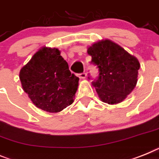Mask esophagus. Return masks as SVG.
<instances>
[{"label":"esophagus","mask_w":159,"mask_h":159,"mask_svg":"<svg viewBox=\"0 0 159 159\" xmlns=\"http://www.w3.org/2000/svg\"><path fill=\"white\" fill-rule=\"evenodd\" d=\"M80 79H85L87 77V73L84 72V73H81V74H79L78 75Z\"/></svg>","instance_id":"34e87169"}]
</instances>
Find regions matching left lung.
<instances>
[{"label":"left lung","instance_id":"8db88e82","mask_svg":"<svg viewBox=\"0 0 159 159\" xmlns=\"http://www.w3.org/2000/svg\"><path fill=\"white\" fill-rule=\"evenodd\" d=\"M87 52L100 71L98 80L93 84L99 98L108 104L122 102L136 87L139 61L109 39L97 41Z\"/></svg>","mask_w":159,"mask_h":159}]
</instances>
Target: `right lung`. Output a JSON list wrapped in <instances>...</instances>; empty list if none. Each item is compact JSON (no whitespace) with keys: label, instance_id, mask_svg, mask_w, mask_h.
<instances>
[{"label":"right lung","instance_id":"1","mask_svg":"<svg viewBox=\"0 0 159 159\" xmlns=\"http://www.w3.org/2000/svg\"><path fill=\"white\" fill-rule=\"evenodd\" d=\"M21 87L37 108L59 112L71 104L79 80L69 70L59 49L43 47L21 67Z\"/></svg>","mask_w":159,"mask_h":159}]
</instances>
